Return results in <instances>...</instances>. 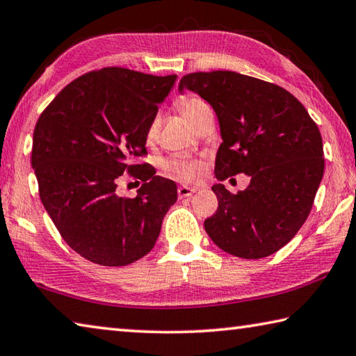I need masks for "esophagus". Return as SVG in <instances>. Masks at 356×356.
Instances as JSON below:
<instances>
[{"label": "esophagus", "mask_w": 356, "mask_h": 356, "mask_svg": "<svg viewBox=\"0 0 356 356\" xmlns=\"http://www.w3.org/2000/svg\"><path fill=\"white\" fill-rule=\"evenodd\" d=\"M195 191H197L195 188H189V186H179L178 195H179V198H188V197L194 194Z\"/></svg>", "instance_id": "34e87169"}]
</instances>
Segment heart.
<instances>
[{
  "label": "heart",
  "instance_id": "heart-1",
  "mask_svg": "<svg viewBox=\"0 0 356 356\" xmlns=\"http://www.w3.org/2000/svg\"><path fill=\"white\" fill-rule=\"evenodd\" d=\"M178 108L179 112H181L183 117L192 123L195 118L202 114L203 111L209 109L208 104L203 102L200 98H192V97H184L178 102ZM156 129H158V122H152V124L148 127L147 131V139L152 140L156 136ZM170 172L175 175V177L179 179H194L198 175V165L195 162H173L170 165Z\"/></svg>",
  "mask_w": 356,
  "mask_h": 356
}]
</instances>
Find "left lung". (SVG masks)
<instances>
[{"label": "left lung", "mask_w": 356, "mask_h": 356, "mask_svg": "<svg viewBox=\"0 0 356 356\" xmlns=\"http://www.w3.org/2000/svg\"><path fill=\"white\" fill-rule=\"evenodd\" d=\"M179 92L200 95L214 109L222 143L216 178L245 173L250 184L232 194L214 184L216 214L204 220L214 244L233 257L259 259L294 238L313 208L323 177L319 128L283 87L236 72H198Z\"/></svg>", "instance_id": "obj_1"}]
</instances>
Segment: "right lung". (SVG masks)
Masks as SVG:
<instances>
[{
  "mask_svg": "<svg viewBox=\"0 0 356 356\" xmlns=\"http://www.w3.org/2000/svg\"><path fill=\"white\" fill-rule=\"evenodd\" d=\"M177 78L102 68L64 87L35 124L31 164L40 200L67 244L92 263L145 257L177 202L172 179L133 164L147 153L148 127ZM124 171L144 181L136 199L115 192Z\"/></svg>",
  "mask_w": 356,
  "mask_h": 356,
  "instance_id": "obj_1",
  "label": "right lung"
}]
</instances>
